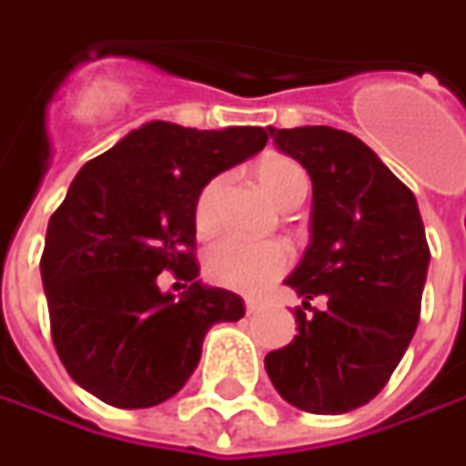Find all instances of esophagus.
Returning <instances> with one entry per match:
<instances>
[{"label": "esophagus", "instance_id": "34e87169", "mask_svg": "<svg viewBox=\"0 0 466 466\" xmlns=\"http://www.w3.org/2000/svg\"><path fill=\"white\" fill-rule=\"evenodd\" d=\"M264 309V303L257 300V298H246V313L251 316V313H259Z\"/></svg>", "mask_w": 466, "mask_h": 466}]
</instances>
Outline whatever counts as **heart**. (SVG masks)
<instances>
[{
	"instance_id": "1",
	"label": "heart",
	"mask_w": 466,
	"mask_h": 466,
	"mask_svg": "<svg viewBox=\"0 0 466 466\" xmlns=\"http://www.w3.org/2000/svg\"><path fill=\"white\" fill-rule=\"evenodd\" d=\"M261 188L278 202L279 207L288 205L296 197H306L309 191V176L290 157H267L261 160L259 168ZM225 176L209 178L194 205V223L202 233L215 230L218 218H220V199H223ZM290 264L288 248L278 241H248L238 236H225L218 238L207 248L205 269L207 278L228 290L238 293H257L267 288L272 279H278Z\"/></svg>"
}]
</instances>
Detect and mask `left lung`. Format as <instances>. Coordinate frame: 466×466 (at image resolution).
Masks as SVG:
<instances>
[{
    "instance_id": "1",
    "label": "left lung",
    "mask_w": 466,
    "mask_h": 466,
    "mask_svg": "<svg viewBox=\"0 0 466 466\" xmlns=\"http://www.w3.org/2000/svg\"><path fill=\"white\" fill-rule=\"evenodd\" d=\"M269 135L311 176V243L285 285L312 316L296 309V339L264 368L285 402L342 415L384 389L418 329L431 261L420 209L350 132L269 127ZM316 295L328 300L324 312L308 303Z\"/></svg>"
}]
</instances>
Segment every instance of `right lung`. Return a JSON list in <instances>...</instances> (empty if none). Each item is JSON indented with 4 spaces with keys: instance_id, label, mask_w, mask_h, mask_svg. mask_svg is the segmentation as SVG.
I'll return each mask as SVG.
<instances>
[{
    "instance_id": "right-lung-1",
    "label": "right lung",
    "mask_w": 466,
    "mask_h": 466,
    "mask_svg": "<svg viewBox=\"0 0 466 466\" xmlns=\"http://www.w3.org/2000/svg\"><path fill=\"white\" fill-rule=\"evenodd\" d=\"M264 145L261 127L150 121L75 176L48 220L41 279L54 348L100 402L170 400L199 363L207 329L246 313L236 293L197 279L194 205L209 178ZM166 268L189 282L184 294L157 288Z\"/></svg>"
}]
</instances>
